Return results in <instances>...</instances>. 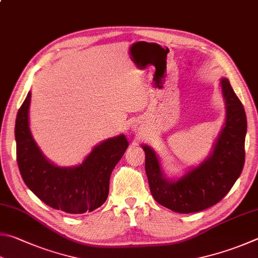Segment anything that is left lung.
<instances>
[{
	"mask_svg": "<svg viewBox=\"0 0 258 258\" xmlns=\"http://www.w3.org/2000/svg\"><path fill=\"white\" fill-rule=\"evenodd\" d=\"M226 116L208 156L177 177H168L159 155L147 145L145 169L150 192L160 206L178 213H192L215 206L230 191L245 163L246 113L229 80H220Z\"/></svg>",
	"mask_w": 258,
	"mask_h": 258,
	"instance_id": "8db88e82",
	"label": "left lung"
}]
</instances>
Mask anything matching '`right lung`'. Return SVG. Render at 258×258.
<instances>
[{
    "instance_id": "obj_1",
    "label": "right lung",
    "mask_w": 258,
    "mask_h": 258,
    "mask_svg": "<svg viewBox=\"0 0 258 258\" xmlns=\"http://www.w3.org/2000/svg\"><path fill=\"white\" fill-rule=\"evenodd\" d=\"M31 92L19 109L16 120L17 160L26 185L56 210L67 213L93 211L105 202L110 176L129 143L119 135L95 145L83 162L75 166H58L50 162L33 138L29 109Z\"/></svg>"
}]
</instances>
